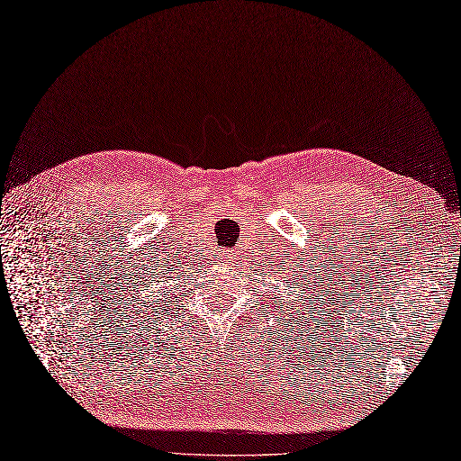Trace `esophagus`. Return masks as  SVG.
Instances as JSON below:
<instances>
[{"label": "esophagus", "instance_id": "obj_1", "mask_svg": "<svg viewBox=\"0 0 461 461\" xmlns=\"http://www.w3.org/2000/svg\"><path fill=\"white\" fill-rule=\"evenodd\" d=\"M226 258H230V260H231L233 257H231V254H230V252H226Z\"/></svg>", "mask_w": 461, "mask_h": 461}]
</instances>
